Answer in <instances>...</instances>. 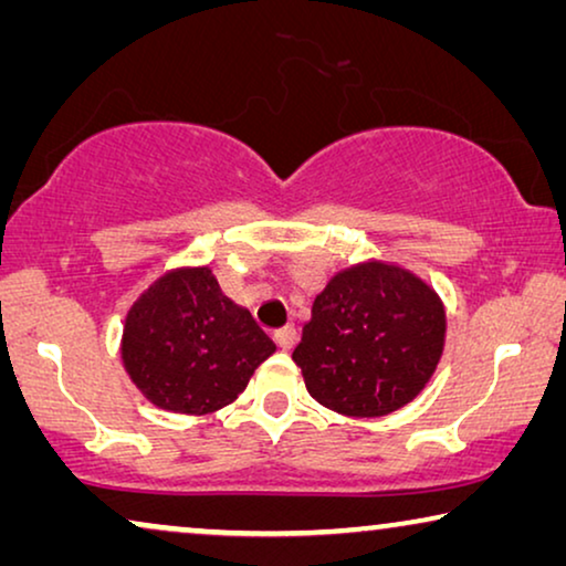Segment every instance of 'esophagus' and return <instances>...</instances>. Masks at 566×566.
Segmentation results:
<instances>
[{
  "instance_id": "34e87169",
  "label": "esophagus",
  "mask_w": 566,
  "mask_h": 566,
  "mask_svg": "<svg viewBox=\"0 0 566 566\" xmlns=\"http://www.w3.org/2000/svg\"><path fill=\"white\" fill-rule=\"evenodd\" d=\"M275 343H277V347H281V350H291L293 345H296V327H293V324H285V327H281V329H275Z\"/></svg>"
}]
</instances>
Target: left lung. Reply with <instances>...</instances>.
Returning a JSON list of instances; mask_svg holds the SVG:
<instances>
[{"instance_id":"1","label":"left lung","mask_w":566,"mask_h":566,"mask_svg":"<svg viewBox=\"0 0 566 566\" xmlns=\"http://www.w3.org/2000/svg\"><path fill=\"white\" fill-rule=\"evenodd\" d=\"M443 343L438 293L405 268L370 260L337 273L314 298L293 360L319 405L384 417L424 389Z\"/></svg>"}]
</instances>
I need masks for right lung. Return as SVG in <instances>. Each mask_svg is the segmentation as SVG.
Wrapping results in <instances>:
<instances>
[{
	"label": "right lung",
	"instance_id": "add662e5",
	"mask_svg": "<svg viewBox=\"0 0 566 566\" xmlns=\"http://www.w3.org/2000/svg\"><path fill=\"white\" fill-rule=\"evenodd\" d=\"M123 363L144 397L180 415H208L247 389L273 339L227 298L208 268L161 275L130 306Z\"/></svg>",
	"mask_w": 566,
	"mask_h": 566
}]
</instances>
